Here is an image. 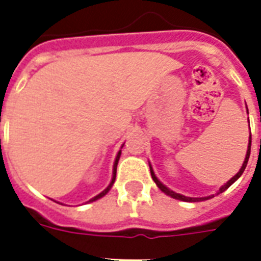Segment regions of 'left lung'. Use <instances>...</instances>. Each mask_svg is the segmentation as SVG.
Segmentation results:
<instances>
[{
    "label": "left lung",
    "instance_id": "left-lung-1",
    "mask_svg": "<svg viewBox=\"0 0 261 261\" xmlns=\"http://www.w3.org/2000/svg\"><path fill=\"white\" fill-rule=\"evenodd\" d=\"M247 110H248V108H247ZM249 155H251V137H249V145H248L247 155H245V160H244L243 167H241V169L237 172V174H234V176H233V177H231L230 180L226 182V184H223V186L219 188L218 194H222L223 191H226L227 188H229V187H230L231 184H233V182H234L236 180H237V178L241 176V174H243V172L245 171V168H247V164H248V160H249ZM150 173H151V177H153V180H154V182L157 184V187H159L160 190L163 191V192H165L167 195H169V196H171V198H173V199H177V200H182V202H200V200H207V199L213 198V195H211V196H204V198H188V196H184V195H181V194H177V192H174V191L169 190L168 187H165L163 182L160 181L159 178H157V176L154 174V172H153V168H151V165H150Z\"/></svg>",
    "mask_w": 261,
    "mask_h": 261
}]
</instances>
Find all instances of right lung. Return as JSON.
<instances>
[{
	"label": "right lung",
	"instance_id": "1",
	"mask_svg": "<svg viewBox=\"0 0 261 261\" xmlns=\"http://www.w3.org/2000/svg\"><path fill=\"white\" fill-rule=\"evenodd\" d=\"M122 147H123V146H122ZM120 154H122V150H119L118 155H116V159H115V163H114V172H112V180H111L110 186L107 187L106 190L102 191V192H100V194H98L97 196H94V198L90 199L89 202H94V200H97V199L102 198V196H104V195H106L107 192H108V191L111 190V188H112V186H114V182H115V177H116V167H118V161H119V159H120Z\"/></svg>",
	"mask_w": 261,
	"mask_h": 261
}]
</instances>
